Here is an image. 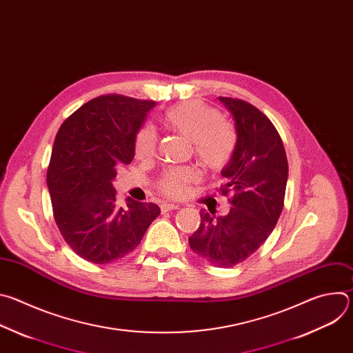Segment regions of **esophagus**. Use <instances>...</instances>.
I'll return each mask as SVG.
<instances>
[{"instance_id": "1", "label": "esophagus", "mask_w": 353, "mask_h": 353, "mask_svg": "<svg viewBox=\"0 0 353 353\" xmlns=\"http://www.w3.org/2000/svg\"><path fill=\"white\" fill-rule=\"evenodd\" d=\"M173 210H179V208H177V205H174V204H168V203L161 205V211H162V214L169 212V211H173Z\"/></svg>"}]
</instances>
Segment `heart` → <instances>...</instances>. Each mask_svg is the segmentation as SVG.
Instances as JSON below:
<instances>
[{
  "instance_id": "b5f03b06",
  "label": "heart",
  "mask_w": 353,
  "mask_h": 353,
  "mask_svg": "<svg viewBox=\"0 0 353 353\" xmlns=\"http://www.w3.org/2000/svg\"><path fill=\"white\" fill-rule=\"evenodd\" d=\"M165 128L191 141L198 162L210 172H221L233 158L237 137L234 128L218 110L198 100H190L169 109L162 120ZM157 149V134L143 127L135 139V155L141 161L152 158ZM199 174L192 168L168 170L159 184L161 192L170 198H181L190 184L196 183Z\"/></svg>"
}]
</instances>
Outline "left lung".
Listing matches in <instances>:
<instances>
[{
  "instance_id": "1",
  "label": "left lung",
  "mask_w": 353,
  "mask_h": 353,
  "mask_svg": "<svg viewBox=\"0 0 353 353\" xmlns=\"http://www.w3.org/2000/svg\"><path fill=\"white\" fill-rule=\"evenodd\" d=\"M219 100L232 113L237 132L233 158L221 172L226 179L221 192H232V208L225 216L201 211L199 228L188 243L203 260L230 268L256 253L272 233L283 208L288 159L264 113L240 99Z\"/></svg>"
}]
</instances>
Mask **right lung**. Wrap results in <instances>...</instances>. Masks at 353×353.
Wrapping results in <instances>:
<instances>
[{
  "label": "right lung",
  "mask_w": 353,
  "mask_h": 353,
  "mask_svg": "<svg viewBox=\"0 0 353 353\" xmlns=\"http://www.w3.org/2000/svg\"><path fill=\"white\" fill-rule=\"evenodd\" d=\"M154 100L106 94L60 127L47 170L53 214L67 244L93 264L124 259L161 214L152 203H116L113 180L135 155V138Z\"/></svg>",
  "instance_id": "1"
}]
</instances>
